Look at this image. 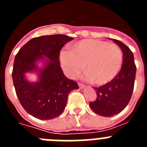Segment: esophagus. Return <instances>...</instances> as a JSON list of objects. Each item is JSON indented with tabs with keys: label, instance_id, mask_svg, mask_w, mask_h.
I'll list each match as a JSON object with an SVG mask.
<instances>
[{
	"label": "esophagus",
	"instance_id": "esophagus-1",
	"mask_svg": "<svg viewBox=\"0 0 147 147\" xmlns=\"http://www.w3.org/2000/svg\"><path fill=\"white\" fill-rule=\"evenodd\" d=\"M78 85H79V87H80V89H83V88H85V85H83V84H82V83H79Z\"/></svg>",
	"mask_w": 147,
	"mask_h": 147
}]
</instances>
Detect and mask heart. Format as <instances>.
I'll list each match as a JSON object with an SVG mask.
<instances>
[{
	"mask_svg": "<svg viewBox=\"0 0 147 147\" xmlns=\"http://www.w3.org/2000/svg\"><path fill=\"white\" fill-rule=\"evenodd\" d=\"M60 62L68 77H74L84 65L87 79L94 85H104L112 81L121 71L123 53L115 44L86 39L73 44L71 51H62Z\"/></svg>",
	"mask_w": 147,
	"mask_h": 147,
	"instance_id": "heart-1",
	"label": "heart"
}]
</instances>
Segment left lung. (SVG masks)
<instances>
[{
  "label": "left lung",
  "instance_id": "obj_1",
  "mask_svg": "<svg viewBox=\"0 0 147 147\" xmlns=\"http://www.w3.org/2000/svg\"><path fill=\"white\" fill-rule=\"evenodd\" d=\"M110 40L117 44L123 52L122 67L112 81L99 88H94L97 98L90 102L93 112L105 117L116 115L127 107L133 92L136 73L134 56L130 49L119 40Z\"/></svg>",
  "mask_w": 147,
  "mask_h": 147
}]
</instances>
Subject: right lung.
Returning a JSON list of instances; mask_svg holds the SVG:
<instances>
[{"mask_svg":"<svg viewBox=\"0 0 147 147\" xmlns=\"http://www.w3.org/2000/svg\"><path fill=\"white\" fill-rule=\"evenodd\" d=\"M73 37L64 34L41 36L30 40L16 54L12 80L17 96L25 110L34 117L49 120L63 112L67 96L79 89L77 83L64 75L59 63L62 48ZM43 62L42 66L38 63ZM35 72L36 82L26 74Z\"/></svg>","mask_w":147,"mask_h":147,"instance_id":"obj_1","label":"right lung"}]
</instances>
